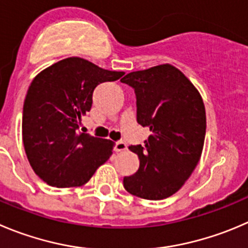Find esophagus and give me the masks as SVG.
I'll list each match as a JSON object with an SVG mask.
<instances>
[{
    "label": "esophagus",
    "mask_w": 248,
    "mask_h": 248,
    "mask_svg": "<svg viewBox=\"0 0 248 248\" xmlns=\"http://www.w3.org/2000/svg\"><path fill=\"white\" fill-rule=\"evenodd\" d=\"M128 150V145H126L124 141H117L114 145V151L115 152H123V151Z\"/></svg>",
    "instance_id": "34e87169"
}]
</instances>
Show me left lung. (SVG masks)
I'll list each match as a JSON object with an SVG mask.
<instances>
[{"label": "left lung", "mask_w": 248, "mask_h": 248, "mask_svg": "<svg viewBox=\"0 0 248 248\" xmlns=\"http://www.w3.org/2000/svg\"><path fill=\"white\" fill-rule=\"evenodd\" d=\"M120 81L134 89L136 120L150 130L145 145L129 146L140 167L124 178V187L141 199H167L190 178L201 158L203 101L192 82L170 64L129 73Z\"/></svg>", "instance_id": "1"}]
</instances>
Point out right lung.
<instances>
[{"instance_id":"1","label":"right lung","mask_w":248,"mask_h":248,"mask_svg":"<svg viewBox=\"0 0 248 248\" xmlns=\"http://www.w3.org/2000/svg\"><path fill=\"white\" fill-rule=\"evenodd\" d=\"M124 75L70 57L32 80L23 107V142L30 166L56 187L81 186L112 155L114 142L80 133L98 84Z\"/></svg>"}]
</instances>
